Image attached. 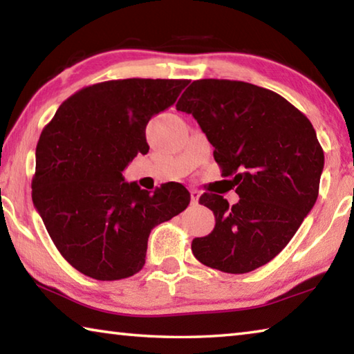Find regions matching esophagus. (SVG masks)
Instances as JSON below:
<instances>
[{"label":"esophagus","mask_w":354,"mask_h":354,"mask_svg":"<svg viewBox=\"0 0 354 354\" xmlns=\"http://www.w3.org/2000/svg\"><path fill=\"white\" fill-rule=\"evenodd\" d=\"M190 200H192V205H198V200H200V190L192 189V190H190Z\"/></svg>","instance_id":"1"}]
</instances>
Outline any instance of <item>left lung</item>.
<instances>
[{
    "mask_svg": "<svg viewBox=\"0 0 354 354\" xmlns=\"http://www.w3.org/2000/svg\"><path fill=\"white\" fill-rule=\"evenodd\" d=\"M176 109L192 113L214 147L239 200L205 194L215 227L192 242L201 263L248 273L270 262L298 231L319 196L325 156L304 113L268 88L230 80L194 81Z\"/></svg>",
    "mask_w": 354,
    "mask_h": 354,
    "instance_id": "left-lung-1",
    "label": "left lung"
}]
</instances>
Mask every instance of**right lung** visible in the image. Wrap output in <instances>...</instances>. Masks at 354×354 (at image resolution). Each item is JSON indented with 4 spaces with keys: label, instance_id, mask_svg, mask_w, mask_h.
Returning <instances> with one entry per match:
<instances>
[{
    "label": "right lung",
    "instance_id": "obj_1",
    "mask_svg": "<svg viewBox=\"0 0 354 354\" xmlns=\"http://www.w3.org/2000/svg\"><path fill=\"white\" fill-rule=\"evenodd\" d=\"M187 80L106 81L64 101L35 148L32 203L65 261L100 281L129 278L145 263L149 232L183 212L179 183L153 194L124 183L123 170L148 153L145 128L175 103Z\"/></svg>",
    "mask_w": 354,
    "mask_h": 354
}]
</instances>
